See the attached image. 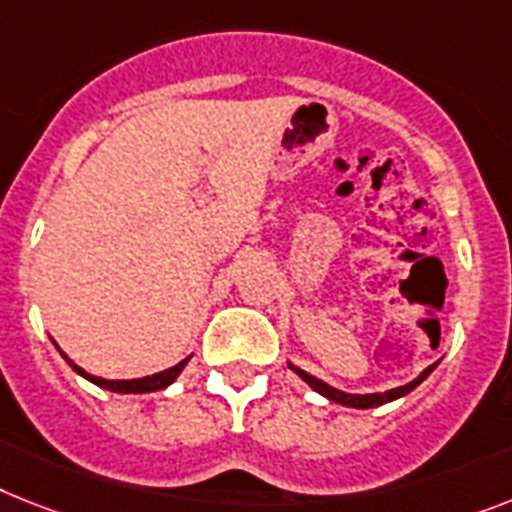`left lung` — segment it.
I'll list each match as a JSON object with an SVG mask.
<instances>
[{"mask_svg": "<svg viewBox=\"0 0 512 512\" xmlns=\"http://www.w3.org/2000/svg\"><path fill=\"white\" fill-rule=\"evenodd\" d=\"M287 366H290V369H293L295 374H298V377H301L303 382L308 384V387H311V390H316V392H319V395H324V398H329V400H332V403L350 405V408H374V405L390 403V400H398V398H403V395H408V392H411V390H416L418 384L424 382V379L429 377V374H432L434 366H437V363H432L429 369L421 371V374H418V377L413 379V382L403 384V387H395V390L374 392V395H348V392H342V390H335V387H329V384L322 382V379L311 377L308 371L298 369V366H293V363H287Z\"/></svg>", "mask_w": 512, "mask_h": 512, "instance_id": "1", "label": "left lung"}]
</instances>
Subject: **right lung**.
I'll return each mask as SVG.
<instances>
[{
    "instance_id": "obj_1",
    "label": "right lung",
    "mask_w": 512,
    "mask_h": 512,
    "mask_svg": "<svg viewBox=\"0 0 512 512\" xmlns=\"http://www.w3.org/2000/svg\"><path fill=\"white\" fill-rule=\"evenodd\" d=\"M65 356V353H62ZM65 361L73 366L75 371H78L80 377H86L88 382L99 384V387H104V390H112V392H156V390H164L167 384H172L177 379V374L185 369V363H188V358L185 361H180L177 366H172V369L167 371H159V374H151V377H143V379H101V377H91V374H86V371L80 369V366H75L70 358L65 356Z\"/></svg>"
}]
</instances>
